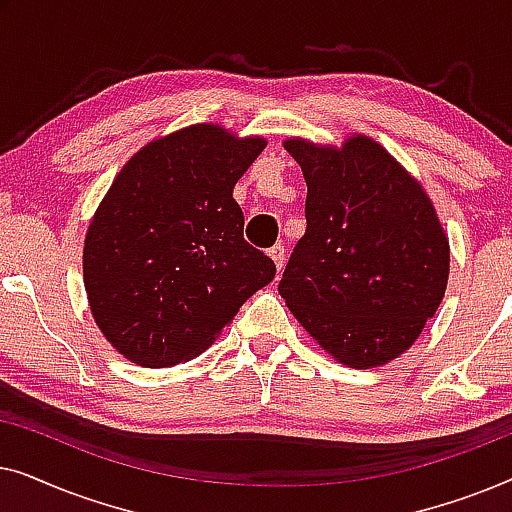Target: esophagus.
Here are the masks:
<instances>
[{"label": "esophagus", "instance_id": "obj_1", "mask_svg": "<svg viewBox=\"0 0 512 512\" xmlns=\"http://www.w3.org/2000/svg\"><path fill=\"white\" fill-rule=\"evenodd\" d=\"M268 256L272 258V261H275L277 270L284 268V263H286V249L282 247V244H275V247H270V249H268Z\"/></svg>", "mask_w": 512, "mask_h": 512}]
</instances>
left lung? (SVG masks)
Masks as SVG:
<instances>
[{
  "label": "left lung",
  "instance_id": "obj_1",
  "mask_svg": "<svg viewBox=\"0 0 512 512\" xmlns=\"http://www.w3.org/2000/svg\"><path fill=\"white\" fill-rule=\"evenodd\" d=\"M284 146L307 181V228L279 293L333 359L361 370L389 363L445 296L450 244L436 209L373 139Z\"/></svg>",
  "mask_w": 512,
  "mask_h": 512
}]
</instances>
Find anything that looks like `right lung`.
I'll return each instance as SVG.
<instances>
[{
    "label": "right lung",
    "mask_w": 512,
    "mask_h": 512,
    "mask_svg": "<svg viewBox=\"0 0 512 512\" xmlns=\"http://www.w3.org/2000/svg\"><path fill=\"white\" fill-rule=\"evenodd\" d=\"M261 137L198 123L132 156L90 221L83 282L90 312L116 352L170 368L212 345L275 263L244 240L237 179Z\"/></svg>",
    "instance_id": "1"
}]
</instances>
